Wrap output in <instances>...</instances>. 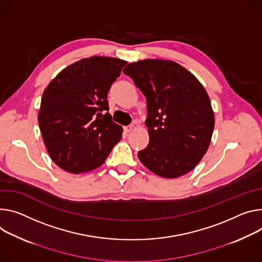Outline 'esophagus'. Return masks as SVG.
Instances as JSON below:
<instances>
[{
  "instance_id": "1",
  "label": "esophagus",
  "mask_w": 262,
  "mask_h": 262,
  "mask_svg": "<svg viewBox=\"0 0 262 262\" xmlns=\"http://www.w3.org/2000/svg\"><path fill=\"white\" fill-rule=\"evenodd\" d=\"M134 128H135L134 125H128V126H125V127H124V132H125V133H130Z\"/></svg>"
}]
</instances>
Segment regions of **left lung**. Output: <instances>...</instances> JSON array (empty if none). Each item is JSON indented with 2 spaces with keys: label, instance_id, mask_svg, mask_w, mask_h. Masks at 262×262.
<instances>
[{
  "label": "left lung",
  "instance_id": "obj_1",
  "mask_svg": "<svg viewBox=\"0 0 262 262\" xmlns=\"http://www.w3.org/2000/svg\"><path fill=\"white\" fill-rule=\"evenodd\" d=\"M128 75L146 98L149 143L138 157L154 173L174 179L200 163L211 142L214 114L198 78L171 60L127 64Z\"/></svg>",
  "mask_w": 262,
  "mask_h": 262
}]
</instances>
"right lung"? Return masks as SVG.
Here are the masks:
<instances>
[{"label": "right lung", "instance_id": "obj_1", "mask_svg": "<svg viewBox=\"0 0 262 262\" xmlns=\"http://www.w3.org/2000/svg\"><path fill=\"white\" fill-rule=\"evenodd\" d=\"M125 60L92 56L70 64L42 93L38 124L52 161L71 173L99 167L122 138L108 111L107 93Z\"/></svg>", "mask_w": 262, "mask_h": 262}]
</instances>
